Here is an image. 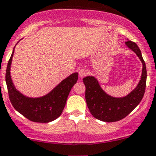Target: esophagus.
Segmentation results:
<instances>
[{"label": "esophagus", "mask_w": 156, "mask_h": 156, "mask_svg": "<svg viewBox=\"0 0 156 156\" xmlns=\"http://www.w3.org/2000/svg\"><path fill=\"white\" fill-rule=\"evenodd\" d=\"M87 74H88V71L86 70V69H81V70L79 71V76L81 77V78L86 76Z\"/></svg>", "instance_id": "esophagus-1"}]
</instances>
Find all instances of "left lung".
<instances>
[{"mask_svg":"<svg viewBox=\"0 0 156 156\" xmlns=\"http://www.w3.org/2000/svg\"><path fill=\"white\" fill-rule=\"evenodd\" d=\"M126 44L137 55L143 63L141 80L132 92L123 98H113L101 89L98 80L93 76L83 78L85 85V99L87 107L94 117L104 122H116L130 113L142 101L146 85L147 72L141 51L136 44L128 40Z\"/></svg>","mask_w":156,"mask_h":156,"instance_id":"8db88e82","label":"left lung"}]
</instances>
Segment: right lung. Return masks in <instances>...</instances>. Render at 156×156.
I'll return each mask as SVG.
<instances>
[{
	"label": "right lung",
	"instance_id": "obj_1",
	"mask_svg": "<svg viewBox=\"0 0 156 156\" xmlns=\"http://www.w3.org/2000/svg\"><path fill=\"white\" fill-rule=\"evenodd\" d=\"M14 49L9 59L6 71V83L10 101L15 110L26 118L36 123H49L62 113L68 96L78 78L77 72L63 80L52 91L41 98H31L23 95L15 88L10 78V65Z\"/></svg>",
	"mask_w": 156,
	"mask_h": 156
}]
</instances>
